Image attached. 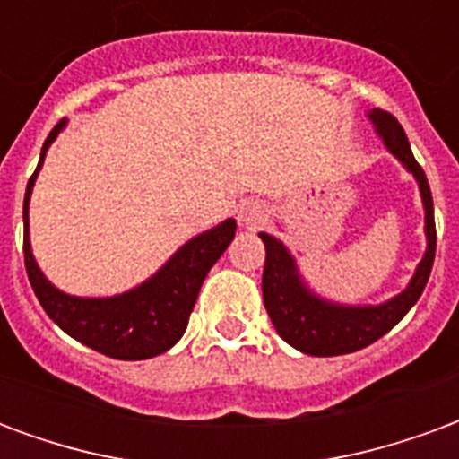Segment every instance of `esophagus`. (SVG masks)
<instances>
[{
	"mask_svg": "<svg viewBox=\"0 0 459 459\" xmlns=\"http://www.w3.org/2000/svg\"><path fill=\"white\" fill-rule=\"evenodd\" d=\"M266 217H269V212H266L264 204L255 203V200H247V203H242L237 207V220H239V224L247 227V230H255L259 224H264Z\"/></svg>",
	"mask_w": 459,
	"mask_h": 459,
	"instance_id": "34e87169",
	"label": "esophagus"
}]
</instances>
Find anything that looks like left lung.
Masks as SVG:
<instances>
[{"label": "left lung", "mask_w": 459, "mask_h": 459, "mask_svg": "<svg viewBox=\"0 0 459 459\" xmlns=\"http://www.w3.org/2000/svg\"><path fill=\"white\" fill-rule=\"evenodd\" d=\"M373 128L378 133L385 148L403 162V168L415 178L420 187L422 207H425V255L415 274L408 281V287L401 294H395L383 304L376 307H349V304H336L314 294L307 287V281L299 274L297 259L291 256L284 242L276 237L259 232L264 242L266 259L264 274H262V294H264L266 314L274 324L276 333L308 356H343L370 346L373 341L385 336L398 321H401L420 299L422 289L428 284V276L435 262V212H432V195L425 172L412 158L411 143L403 131V126L391 116L388 110L373 108L368 113Z\"/></svg>", "instance_id": "1"}]
</instances>
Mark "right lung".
Returning a JSON list of instances; mask_svg holds the SVG:
<instances>
[{"label":"right lung","instance_id":"1","mask_svg":"<svg viewBox=\"0 0 459 459\" xmlns=\"http://www.w3.org/2000/svg\"><path fill=\"white\" fill-rule=\"evenodd\" d=\"M58 120L41 148L34 175L24 195V264L29 281L48 318L71 339L118 360H145L172 349L187 328L204 276L235 239L237 222L224 220L203 235L185 242L165 264L143 284L116 297H71L48 281L31 255L29 242V200L44 165L47 151L64 131Z\"/></svg>","mask_w":459,"mask_h":459}]
</instances>
